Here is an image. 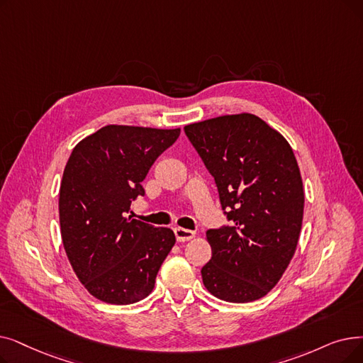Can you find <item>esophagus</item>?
<instances>
[{
    "label": "esophagus",
    "mask_w": 363,
    "mask_h": 363,
    "mask_svg": "<svg viewBox=\"0 0 363 363\" xmlns=\"http://www.w3.org/2000/svg\"><path fill=\"white\" fill-rule=\"evenodd\" d=\"M196 235L194 231L186 230V228H175V238L178 242H188L191 240Z\"/></svg>",
    "instance_id": "esophagus-1"
}]
</instances>
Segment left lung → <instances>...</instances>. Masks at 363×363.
<instances>
[{
	"label": "left lung",
	"mask_w": 363,
	"mask_h": 363,
	"mask_svg": "<svg viewBox=\"0 0 363 363\" xmlns=\"http://www.w3.org/2000/svg\"><path fill=\"white\" fill-rule=\"evenodd\" d=\"M188 139L215 178L230 227L209 230L211 261L203 285L228 303L269 294L295 254L304 188L288 140L254 114L186 124Z\"/></svg>",
	"instance_id": "1"
}]
</instances>
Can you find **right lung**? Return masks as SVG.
<instances>
[{"label": "right lung", "mask_w": 363, "mask_h": 363, "mask_svg": "<svg viewBox=\"0 0 363 363\" xmlns=\"http://www.w3.org/2000/svg\"><path fill=\"white\" fill-rule=\"evenodd\" d=\"M181 129L108 124L75 145L59 190L60 235L74 273L99 301L124 306L154 289L175 245L170 228L125 218Z\"/></svg>", "instance_id": "1"}]
</instances>
